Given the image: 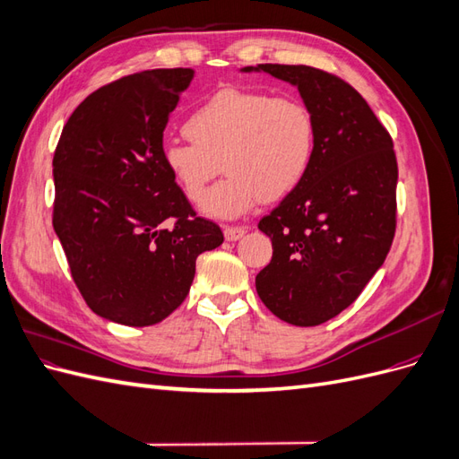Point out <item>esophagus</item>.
I'll return each mask as SVG.
<instances>
[{
	"instance_id": "1",
	"label": "esophagus",
	"mask_w": 459,
	"mask_h": 459,
	"mask_svg": "<svg viewBox=\"0 0 459 459\" xmlns=\"http://www.w3.org/2000/svg\"><path fill=\"white\" fill-rule=\"evenodd\" d=\"M247 233V228L241 226H224V238L226 241H238Z\"/></svg>"
}]
</instances>
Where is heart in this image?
<instances>
[{
	"instance_id": "heart-1",
	"label": "heart",
	"mask_w": 459,
	"mask_h": 459,
	"mask_svg": "<svg viewBox=\"0 0 459 459\" xmlns=\"http://www.w3.org/2000/svg\"><path fill=\"white\" fill-rule=\"evenodd\" d=\"M191 143L166 142L164 170L191 201L204 195L220 164L228 174L201 203L220 220L251 212L264 199L277 201L307 178L316 151L310 107L293 95L221 88L193 110L184 124Z\"/></svg>"
}]
</instances>
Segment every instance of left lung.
Instances as JSON below:
<instances>
[{"label":"left lung","mask_w":459,"mask_h":459,"mask_svg":"<svg viewBox=\"0 0 459 459\" xmlns=\"http://www.w3.org/2000/svg\"><path fill=\"white\" fill-rule=\"evenodd\" d=\"M299 88L316 120V151L300 186L258 221L272 239L256 293L287 324L312 327L359 297L391 251L398 166L393 140L366 100L307 65H258Z\"/></svg>","instance_id":"1"}]
</instances>
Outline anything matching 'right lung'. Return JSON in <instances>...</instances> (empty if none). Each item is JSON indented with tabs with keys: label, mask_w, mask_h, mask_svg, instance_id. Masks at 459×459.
I'll list each match as a JSON object with an SVG mask.
<instances>
[{
	"label": "right lung",
	"mask_w": 459,
	"mask_h": 459,
	"mask_svg": "<svg viewBox=\"0 0 459 459\" xmlns=\"http://www.w3.org/2000/svg\"><path fill=\"white\" fill-rule=\"evenodd\" d=\"M193 74L155 68L95 90L55 149L53 230L82 297L108 322H162L187 297L197 256L224 243L160 160L164 128Z\"/></svg>",
	"instance_id": "right-lung-1"
}]
</instances>
